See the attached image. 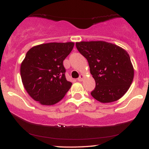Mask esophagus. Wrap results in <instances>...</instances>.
Listing matches in <instances>:
<instances>
[{
  "label": "esophagus",
  "mask_w": 149,
  "mask_h": 149,
  "mask_svg": "<svg viewBox=\"0 0 149 149\" xmlns=\"http://www.w3.org/2000/svg\"><path fill=\"white\" fill-rule=\"evenodd\" d=\"M84 77L83 74H80V75H79V77L78 78V81H81L83 80Z\"/></svg>",
  "instance_id": "34e87169"
}]
</instances>
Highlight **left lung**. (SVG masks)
Listing matches in <instances>:
<instances>
[{
    "label": "left lung",
    "mask_w": 149,
    "mask_h": 149,
    "mask_svg": "<svg viewBox=\"0 0 149 149\" xmlns=\"http://www.w3.org/2000/svg\"><path fill=\"white\" fill-rule=\"evenodd\" d=\"M76 47L88 62L96 83L91 92L95 100L110 103L126 94L133 82L134 68L125 49L103 41L77 42Z\"/></svg>",
    "instance_id": "obj_1"
}]
</instances>
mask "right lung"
<instances>
[{"label": "right lung", "instance_id": "right-lung-1", "mask_svg": "<svg viewBox=\"0 0 149 149\" xmlns=\"http://www.w3.org/2000/svg\"><path fill=\"white\" fill-rule=\"evenodd\" d=\"M74 43H48L32 47L21 65V77L27 93L41 105L60 102L70 88L63 61Z\"/></svg>", "mask_w": 149, "mask_h": 149}]
</instances>
